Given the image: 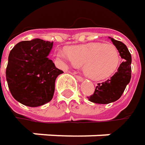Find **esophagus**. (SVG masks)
I'll return each mask as SVG.
<instances>
[{
    "label": "esophagus",
    "mask_w": 145,
    "mask_h": 145,
    "mask_svg": "<svg viewBox=\"0 0 145 145\" xmlns=\"http://www.w3.org/2000/svg\"><path fill=\"white\" fill-rule=\"evenodd\" d=\"M75 76V78L79 80V81H82L83 80V78L81 77V76H80V75H74Z\"/></svg>",
    "instance_id": "1"
}]
</instances>
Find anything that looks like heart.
Masks as SVG:
<instances>
[{
    "label": "heart",
    "mask_w": 145,
    "mask_h": 145,
    "mask_svg": "<svg viewBox=\"0 0 145 145\" xmlns=\"http://www.w3.org/2000/svg\"><path fill=\"white\" fill-rule=\"evenodd\" d=\"M57 57L74 67L84 64L86 74L97 80L112 76L121 63L118 49L113 44L100 42L74 46L70 51L60 49Z\"/></svg>",
    "instance_id": "heart-1"
}]
</instances>
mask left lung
Masks as SVG:
<instances>
[{
  "label": "left lung",
  "instance_id": "8db88e82",
  "mask_svg": "<svg viewBox=\"0 0 145 145\" xmlns=\"http://www.w3.org/2000/svg\"><path fill=\"white\" fill-rule=\"evenodd\" d=\"M112 44L118 49L123 62L120 64L117 72L110 79L98 83L94 93L88 97L89 101L99 104H108L118 100L123 95L131 79V54L123 43L111 39Z\"/></svg>",
  "mask_w": 145,
  "mask_h": 145
}]
</instances>
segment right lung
<instances>
[{
	"instance_id": "obj_1",
	"label": "right lung",
	"mask_w": 145,
	"mask_h": 145,
	"mask_svg": "<svg viewBox=\"0 0 145 145\" xmlns=\"http://www.w3.org/2000/svg\"><path fill=\"white\" fill-rule=\"evenodd\" d=\"M53 42L35 39L16 44L8 56L6 77L20 103L36 107L52 100L57 76L63 71L48 58Z\"/></svg>"
}]
</instances>
